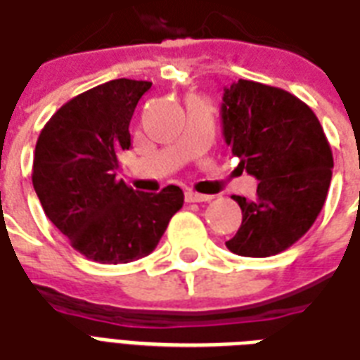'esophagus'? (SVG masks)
<instances>
[{"mask_svg": "<svg viewBox=\"0 0 360 360\" xmlns=\"http://www.w3.org/2000/svg\"><path fill=\"white\" fill-rule=\"evenodd\" d=\"M212 195H205V193H197V191H186V201L188 202H202V201H210Z\"/></svg>", "mask_w": 360, "mask_h": 360, "instance_id": "34e87169", "label": "esophagus"}]
</instances>
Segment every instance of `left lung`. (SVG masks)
Segmentation results:
<instances>
[{"label": "left lung", "instance_id": "obj_1", "mask_svg": "<svg viewBox=\"0 0 360 360\" xmlns=\"http://www.w3.org/2000/svg\"><path fill=\"white\" fill-rule=\"evenodd\" d=\"M221 125L239 167L260 180L254 201L233 195L243 221L226 247L248 258L275 256L302 239L323 209L334 167L330 144L305 102L258 81L224 89Z\"/></svg>", "mask_w": 360, "mask_h": 360}]
</instances>
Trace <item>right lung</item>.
<instances>
[{
  "label": "right lung",
  "instance_id": "add662e5",
  "mask_svg": "<svg viewBox=\"0 0 360 360\" xmlns=\"http://www.w3.org/2000/svg\"><path fill=\"white\" fill-rule=\"evenodd\" d=\"M150 81L113 79L58 108L39 132L32 182L45 214L70 245L98 264H127L158 247L184 193H144L115 178L131 148L134 108Z\"/></svg>",
  "mask_w": 360,
  "mask_h": 360
}]
</instances>
